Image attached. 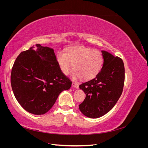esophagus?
I'll use <instances>...</instances> for the list:
<instances>
[{"mask_svg":"<svg viewBox=\"0 0 148 148\" xmlns=\"http://www.w3.org/2000/svg\"><path fill=\"white\" fill-rule=\"evenodd\" d=\"M71 86H72L73 88H78V84L77 83H75V82H73V83H72V84H71Z\"/></svg>","mask_w":148,"mask_h":148,"instance_id":"obj_1","label":"esophagus"}]
</instances>
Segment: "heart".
Wrapping results in <instances>:
<instances>
[{
  "label": "heart",
  "mask_w": 148,
  "mask_h": 148,
  "mask_svg": "<svg viewBox=\"0 0 148 148\" xmlns=\"http://www.w3.org/2000/svg\"><path fill=\"white\" fill-rule=\"evenodd\" d=\"M57 60L62 72L69 74L74 66L75 71L71 78H81L83 80L93 78L99 72L104 63V57L101 52L84 46L69 48L66 53L58 52Z\"/></svg>",
  "instance_id": "1"
}]
</instances>
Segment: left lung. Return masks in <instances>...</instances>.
<instances>
[{"label": "left lung", "instance_id": "1", "mask_svg": "<svg viewBox=\"0 0 148 148\" xmlns=\"http://www.w3.org/2000/svg\"><path fill=\"white\" fill-rule=\"evenodd\" d=\"M104 63L95 78L82 83L79 89L86 94L79 105L82 113L86 117L97 119L113 108L122 93L125 68L123 60L110 52L101 51Z\"/></svg>", "mask_w": 148, "mask_h": 148}]
</instances>
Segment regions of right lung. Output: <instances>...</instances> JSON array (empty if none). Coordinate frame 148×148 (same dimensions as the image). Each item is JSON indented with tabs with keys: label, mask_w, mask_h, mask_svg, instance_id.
<instances>
[{
	"label": "right lung",
	"mask_w": 148,
	"mask_h": 148,
	"mask_svg": "<svg viewBox=\"0 0 148 148\" xmlns=\"http://www.w3.org/2000/svg\"><path fill=\"white\" fill-rule=\"evenodd\" d=\"M12 88L17 101L28 112L42 115L71 82L62 72L53 49L36 44L21 52L11 73Z\"/></svg>",
	"instance_id": "1"
}]
</instances>
